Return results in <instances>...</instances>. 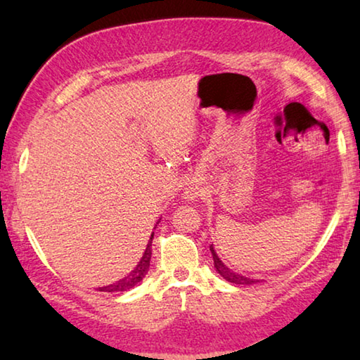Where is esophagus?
<instances>
[{
	"mask_svg": "<svg viewBox=\"0 0 360 360\" xmlns=\"http://www.w3.org/2000/svg\"><path fill=\"white\" fill-rule=\"evenodd\" d=\"M186 200H187V202H191V200H193V193L192 192H187L186 193Z\"/></svg>",
	"mask_w": 360,
	"mask_h": 360,
	"instance_id": "obj_1",
	"label": "esophagus"
}]
</instances>
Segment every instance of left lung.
Segmentation results:
<instances>
[{"label": "left lung", "mask_w": 360, "mask_h": 360, "mask_svg": "<svg viewBox=\"0 0 360 360\" xmlns=\"http://www.w3.org/2000/svg\"><path fill=\"white\" fill-rule=\"evenodd\" d=\"M210 251H211V254H212V260H214L216 271L225 279V281L233 283V284H245V285H251V284H255V283L260 281V279H254V278L243 276V275H240V273H236V271L231 270V268H229L227 265L224 264V262H222L221 259H219V255H217V252L214 251V246H212V245L210 246Z\"/></svg>", "instance_id": "left-lung-1"}]
</instances>
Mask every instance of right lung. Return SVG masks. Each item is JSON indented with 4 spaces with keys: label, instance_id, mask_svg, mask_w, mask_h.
I'll list each match as a JSON object with an SVG mask.
<instances>
[{
    "label": "right lung",
    "instance_id": "1",
    "mask_svg": "<svg viewBox=\"0 0 360 360\" xmlns=\"http://www.w3.org/2000/svg\"><path fill=\"white\" fill-rule=\"evenodd\" d=\"M158 222H160V219H158L157 224ZM155 227H157V225H155ZM152 236H154V233L150 235V240L148 241V246H146V251L143 252V257L139 259L138 265L133 268V270L129 273V275L124 276L122 279H119V281L112 283V284L103 285V288H98L96 290H100V292H125V290H130V289L135 288V285L139 281H143V278L148 275V271H149L150 255H152Z\"/></svg>",
    "mask_w": 360,
    "mask_h": 360
}]
</instances>
